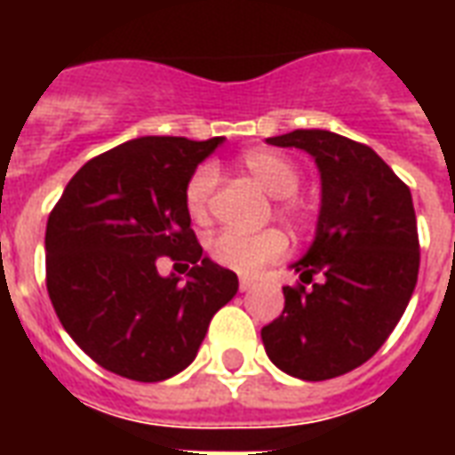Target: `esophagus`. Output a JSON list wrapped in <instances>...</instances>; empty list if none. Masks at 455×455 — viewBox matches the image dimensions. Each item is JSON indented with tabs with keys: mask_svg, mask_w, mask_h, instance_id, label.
I'll list each match as a JSON object with an SVG mask.
<instances>
[{
	"mask_svg": "<svg viewBox=\"0 0 455 455\" xmlns=\"http://www.w3.org/2000/svg\"><path fill=\"white\" fill-rule=\"evenodd\" d=\"M238 287H241V292H248V290H253V287H256V280H253V277L243 275L241 280H238Z\"/></svg>",
	"mask_w": 455,
	"mask_h": 455,
	"instance_id": "esophagus-1",
	"label": "esophagus"
}]
</instances>
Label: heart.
Here are the masks:
<instances>
[{"instance_id": "1", "label": "heart", "mask_w": 455, "mask_h": 455, "mask_svg": "<svg viewBox=\"0 0 455 455\" xmlns=\"http://www.w3.org/2000/svg\"><path fill=\"white\" fill-rule=\"evenodd\" d=\"M241 168L246 170L251 178L256 180L267 195L277 197V209L280 214L292 221H299L305 217V209L292 195L299 188V170L295 168L292 160L280 156L275 150L256 148L243 153ZM217 168L214 165H199L188 188H185V207L192 221H207L212 195L217 188ZM290 241L283 231L277 228H266L258 234H241V231H221L217 236L209 238L207 251L214 263L236 270V273H256L267 263H275L285 256Z\"/></svg>"}]
</instances>
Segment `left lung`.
<instances>
[{"mask_svg":"<svg viewBox=\"0 0 455 455\" xmlns=\"http://www.w3.org/2000/svg\"><path fill=\"white\" fill-rule=\"evenodd\" d=\"M270 146L309 153L322 180L312 246L292 270L309 285L283 287V315L260 339L277 368L299 380H329L358 368L404 315L419 273L410 188L368 146L322 129H297Z\"/></svg>","mask_w":455,"mask_h":455,"instance_id":"obj_1","label":"left lung"}]
</instances>
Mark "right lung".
I'll use <instances>...</instances> for the list:
<instances>
[{
	"label": "right lung",
	"instance_id": "1",
	"mask_svg": "<svg viewBox=\"0 0 455 455\" xmlns=\"http://www.w3.org/2000/svg\"><path fill=\"white\" fill-rule=\"evenodd\" d=\"M224 136H140L77 170L45 227V285L60 324L94 363L139 382L195 361L209 322L238 292L234 270L202 256L185 188ZM160 255L186 280L160 276Z\"/></svg>",
	"mask_w": 455,
	"mask_h": 455
}]
</instances>
